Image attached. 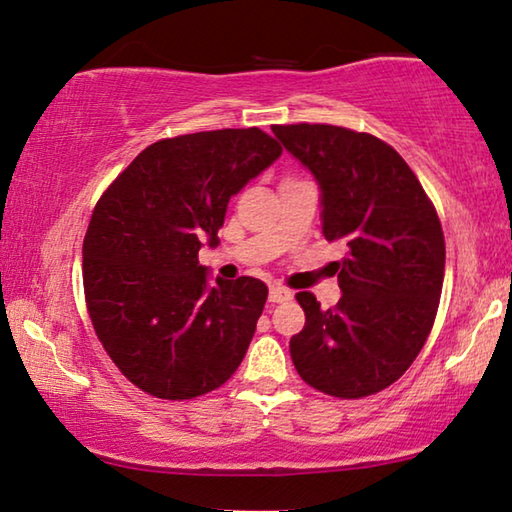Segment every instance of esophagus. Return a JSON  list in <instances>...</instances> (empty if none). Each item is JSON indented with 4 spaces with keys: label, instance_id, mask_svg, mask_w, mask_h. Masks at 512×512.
I'll use <instances>...</instances> for the list:
<instances>
[{
    "label": "esophagus",
    "instance_id": "34e87169",
    "mask_svg": "<svg viewBox=\"0 0 512 512\" xmlns=\"http://www.w3.org/2000/svg\"><path fill=\"white\" fill-rule=\"evenodd\" d=\"M289 299H292V292H289L287 287L271 285V289H269V301L271 303H282V301H289Z\"/></svg>",
    "mask_w": 512,
    "mask_h": 512
}]
</instances>
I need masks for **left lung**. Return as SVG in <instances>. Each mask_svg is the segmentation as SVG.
<instances>
[{
    "label": "left lung",
    "mask_w": 512,
    "mask_h": 512,
    "mask_svg": "<svg viewBox=\"0 0 512 512\" xmlns=\"http://www.w3.org/2000/svg\"><path fill=\"white\" fill-rule=\"evenodd\" d=\"M315 177L326 241L342 243L340 301H296L305 326L289 340L305 384L335 398H365L398 381L432 331L444 285V232L404 158L368 133L329 124L273 126Z\"/></svg>",
    "instance_id": "left-lung-1"
}]
</instances>
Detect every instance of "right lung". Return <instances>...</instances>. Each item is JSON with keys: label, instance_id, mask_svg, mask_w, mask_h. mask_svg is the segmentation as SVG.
Wrapping results in <instances>:
<instances>
[{"label": "right lung", "instance_id": "obj_1", "mask_svg": "<svg viewBox=\"0 0 512 512\" xmlns=\"http://www.w3.org/2000/svg\"><path fill=\"white\" fill-rule=\"evenodd\" d=\"M282 154L259 128L149 144L105 190L82 246L87 310L114 365L144 393L190 400L223 386L253 340L269 289L211 280L227 202Z\"/></svg>", "mask_w": 512, "mask_h": 512}]
</instances>
